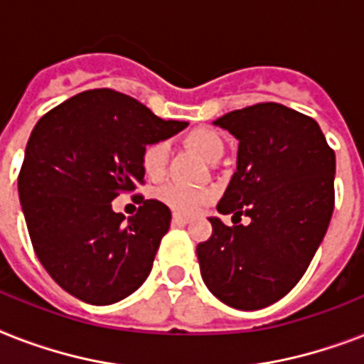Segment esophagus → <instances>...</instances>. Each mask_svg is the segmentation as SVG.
Instances as JSON below:
<instances>
[{
  "label": "esophagus",
  "mask_w": 364,
  "mask_h": 364,
  "mask_svg": "<svg viewBox=\"0 0 364 364\" xmlns=\"http://www.w3.org/2000/svg\"><path fill=\"white\" fill-rule=\"evenodd\" d=\"M173 223H176V224H188V223H191V217H187V215H179V213H173Z\"/></svg>",
  "instance_id": "esophagus-1"
}]
</instances>
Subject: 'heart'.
Masks as SVG:
<instances>
[{
    "mask_svg": "<svg viewBox=\"0 0 364 364\" xmlns=\"http://www.w3.org/2000/svg\"><path fill=\"white\" fill-rule=\"evenodd\" d=\"M183 141L187 144L191 149L209 162H217L224 153V141L223 138L211 129L205 127H198L192 129L187 134L183 136ZM168 164V144L166 141H153L147 144L141 151V168L149 179H161L166 172ZM159 198L162 202L170 205L172 209L179 213H194L203 202H208L209 194L205 191H196V188H188L185 185H166L159 192Z\"/></svg>",
    "mask_w": 364,
    "mask_h": 364,
    "instance_id": "obj_1",
    "label": "heart"
}]
</instances>
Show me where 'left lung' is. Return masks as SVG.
<instances>
[{
  "label": "left lung",
  "instance_id": "left-lung-1",
  "mask_svg": "<svg viewBox=\"0 0 364 364\" xmlns=\"http://www.w3.org/2000/svg\"><path fill=\"white\" fill-rule=\"evenodd\" d=\"M213 125L239 141L237 170L217 211L250 224L209 217L213 235L196 247L200 273L224 305L264 309L299 282L323 241L335 208V151L312 117L277 102Z\"/></svg>",
  "mask_w": 364,
  "mask_h": 364
}]
</instances>
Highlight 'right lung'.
Instances as JSON below:
<instances>
[{
	"label": "right lung",
	"mask_w": 364,
	"mask_h": 364,
	"mask_svg": "<svg viewBox=\"0 0 364 364\" xmlns=\"http://www.w3.org/2000/svg\"><path fill=\"white\" fill-rule=\"evenodd\" d=\"M187 125L161 119L114 90L78 93L38 119L23 153L18 196L38 262L65 291L100 306L146 282L172 213L159 200H141L125 218L112 200L144 181L147 144Z\"/></svg>",
	"instance_id": "obj_1"
}]
</instances>
